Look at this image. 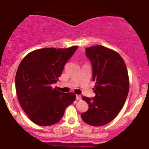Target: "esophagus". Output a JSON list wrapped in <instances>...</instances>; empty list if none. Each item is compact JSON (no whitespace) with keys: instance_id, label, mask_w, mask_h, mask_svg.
Listing matches in <instances>:
<instances>
[{"instance_id":"esophagus-1","label":"esophagus","mask_w":149,"mask_h":149,"mask_svg":"<svg viewBox=\"0 0 149 149\" xmlns=\"http://www.w3.org/2000/svg\"><path fill=\"white\" fill-rule=\"evenodd\" d=\"M82 97L80 95H76V100H81Z\"/></svg>"}]
</instances>
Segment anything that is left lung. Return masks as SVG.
I'll use <instances>...</instances> for the list:
<instances>
[{"instance_id":"obj_1","label":"left lung","mask_w":149,"mask_h":149,"mask_svg":"<svg viewBox=\"0 0 149 149\" xmlns=\"http://www.w3.org/2000/svg\"><path fill=\"white\" fill-rule=\"evenodd\" d=\"M85 54L92 64L95 97H83L89 109L81 118L90 125L103 126L123 107L129 92L127 69L118 53L104 46L87 47Z\"/></svg>"}]
</instances>
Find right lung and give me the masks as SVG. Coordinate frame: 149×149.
<instances>
[{
    "label": "right lung",
    "instance_id": "obj_1",
    "mask_svg": "<svg viewBox=\"0 0 149 149\" xmlns=\"http://www.w3.org/2000/svg\"><path fill=\"white\" fill-rule=\"evenodd\" d=\"M78 49L46 47L30 52L22 59L15 76L20 105L32 122L49 126L60 120L68 106L76 100L72 92L52 88L61 75L66 62Z\"/></svg>",
    "mask_w": 149,
    "mask_h": 149
}]
</instances>
